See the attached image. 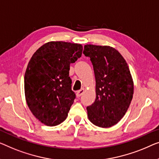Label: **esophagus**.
Wrapping results in <instances>:
<instances>
[{
  "label": "esophagus",
  "instance_id": "34e87169",
  "mask_svg": "<svg viewBox=\"0 0 159 159\" xmlns=\"http://www.w3.org/2000/svg\"><path fill=\"white\" fill-rule=\"evenodd\" d=\"M84 89H81L79 90V91H78L77 93H76L77 96H78V97H80L83 93H84Z\"/></svg>",
  "mask_w": 159,
  "mask_h": 159
}]
</instances>
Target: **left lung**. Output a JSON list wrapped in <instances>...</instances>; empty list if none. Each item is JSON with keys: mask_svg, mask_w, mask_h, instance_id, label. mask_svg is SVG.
I'll return each mask as SVG.
<instances>
[{"mask_svg": "<svg viewBox=\"0 0 159 159\" xmlns=\"http://www.w3.org/2000/svg\"><path fill=\"white\" fill-rule=\"evenodd\" d=\"M84 54L91 58L96 78V98L87 106L94 125L108 128L124 116L134 94V82L127 63L110 46L85 45Z\"/></svg>", "mask_w": 159, "mask_h": 159, "instance_id": "obj_1", "label": "left lung"}]
</instances>
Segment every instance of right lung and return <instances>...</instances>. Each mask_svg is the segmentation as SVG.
I'll return each mask as SVG.
<instances>
[{"mask_svg": "<svg viewBox=\"0 0 159 159\" xmlns=\"http://www.w3.org/2000/svg\"><path fill=\"white\" fill-rule=\"evenodd\" d=\"M80 44L52 41L43 45L28 63L24 77L26 102L35 117L54 126L64 121L75 98L70 63L82 55Z\"/></svg>", "mask_w": 159, "mask_h": 159, "instance_id": "right-lung-1", "label": "right lung"}]
</instances>
